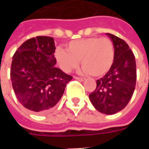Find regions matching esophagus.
Segmentation results:
<instances>
[{
	"mask_svg": "<svg viewBox=\"0 0 149 149\" xmlns=\"http://www.w3.org/2000/svg\"><path fill=\"white\" fill-rule=\"evenodd\" d=\"M74 78L76 80H78V81H84L85 79L83 77H74Z\"/></svg>",
	"mask_w": 149,
	"mask_h": 149,
	"instance_id": "1",
	"label": "esophagus"
}]
</instances>
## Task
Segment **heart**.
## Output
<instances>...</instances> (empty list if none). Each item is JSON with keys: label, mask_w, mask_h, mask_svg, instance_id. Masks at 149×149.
Listing matches in <instances>:
<instances>
[{"label": "heart", "mask_w": 149, "mask_h": 149, "mask_svg": "<svg viewBox=\"0 0 149 149\" xmlns=\"http://www.w3.org/2000/svg\"><path fill=\"white\" fill-rule=\"evenodd\" d=\"M66 50L58 48L55 52L56 60L64 71L77 68L81 60L83 72L95 77L109 71L115 58L114 45L106 37L74 40L66 45Z\"/></svg>", "instance_id": "heart-1"}]
</instances>
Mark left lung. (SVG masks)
<instances>
[{
    "instance_id": "left-lung-1",
    "label": "left lung",
    "mask_w": 149,
    "mask_h": 149,
    "mask_svg": "<svg viewBox=\"0 0 149 149\" xmlns=\"http://www.w3.org/2000/svg\"><path fill=\"white\" fill-rule=\"evenodd\" d=\"M115 48V58L109 71L97 81L96 89L89 99L96 109L111 115L120 112L128 104L134 92L136 65L133 52L124 40L111 33Z\"/></svg>"
}]
</instances>
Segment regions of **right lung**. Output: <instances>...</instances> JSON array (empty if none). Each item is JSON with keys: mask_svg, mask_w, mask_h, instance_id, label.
Segmentation results:
<instances>
[{"mask_svg": "<svg viewBox=\"0 0 149 149\" xmlns=\"http://www.w3.org/2000/svg\"><path fill=\"white\" fill-rule=\"evenodd\" d=\"M54 39L38 36L27 40L13 56L10 77L18 101L37 113L55 106L72 77L56 68Z\"/></svg>", "mask_w": 149, "mask_h": 149, "instance_id": "1", "label": "right lung"}]
</instances>
